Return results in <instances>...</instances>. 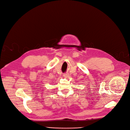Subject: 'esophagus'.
<instances>
[{"label":"esophagus","mask_w":130,"mask_h":130,"mask_svg":"<svg viewBox=\"0 0 130 130\" xmlns=\"http://www.w3.org/2000/svg\"><path fill=\"white\" fill-rule=\"evenodd\" d=\"M68 75H69V74H68V73H65L64 74V77H67V76H68Z\"/></svg>","instance_id":"esophagus-1"}]
</instances>
